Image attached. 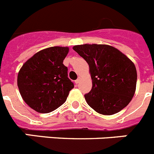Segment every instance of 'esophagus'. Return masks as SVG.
<instances>
[{"label": "esophagus", "mask_w": 154, "mask_h": 154, "mask_svg": "<svg viewBox=\"0 0 154 154\" xmlns=\"http://www.w3.org/2000/svg\"><path fill=\"white\" fill-rule=\"evenodd\" d=\"M79 82H80V79L79 78L78 79H76L75 81V84H78V83H79Z\"/></svg>", "instance_id": "obj_1"}]
</instances>
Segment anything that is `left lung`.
Returning <instances> with one entry per match:
<instances>
[{"mask_svg": "<svg viewBox=\"0 0 154 154\" xmlns=\"http://www.w3.org/2000/svg\"><path fill=\"white\" fill-rule=\"evenodd\" d=\"M73 50L89 64L92 87L85 99L89 106L103 115L125 108L136 91L137 73L133 62L108 45H80Z\"/></svg>", "mask_w": 154, "mask_h": 154, "instance_id": "left-lung-1", "label": "left lung"}]
</instances>
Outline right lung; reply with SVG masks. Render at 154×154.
Listing matches in <instances>:
<instances>
[{
  "mask_svg": "<svg viewBox=\"0 0 154 154\" xmlns=\"http://www.w3.org/2000/svg\"><path fill=\"white\" fill-rule=\"evenodd\" d=\"M68 47H50L37 52L21 68L17 86L21 97L37 112L48 113L61 106L74 84L63 60Z\"/></svg>",
  "mask_w": 154,
  "mask_h": 154,
  "instance_id": "right-lung-1",
  "label": "right lung"
}]
</instances>
